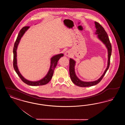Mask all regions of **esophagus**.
Segmentation results:
<instances>
[{"instance_id": "esophagus-1", "label": "esophagus", "mask_w": 125, "mask_h": 125, "mask_svg": "<svg viewBox=\"0 0 125 125\" xmlns=\"http://www.w3.org/2000/svg\"><path fill=\"white\" fill-rule=\"evenodd\" d=\"M65 55L66 56H67V57H70L72 55L71 52L70 51H69V50L65 52Z\"/></svg>"}]
</instances>
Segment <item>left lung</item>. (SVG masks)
Returning <instances> with one entry per match:
<instances>
[{
	"mask_svg": "<svg viewBox=\"0 0 125 125\" xmlns=\"http://www.w3.org/2000/svg\"><path fill=\"white\" fill-rule=\"evenodd\" d=\"M95 28L96 29L95 34H97L98 38L106 45V47H107L108 49V60L107 67L104 73H103V74L101 76V77L99 79L94 82H85L79 80L76 76L75 73V71H74V66L75 65V62L73 59H70L69 60V73H70V76L71 79L72 81L76 85L81 87H90V86L95 85L99 83H100V81L102 80L103 78L104 77V76L105 74L106 73L108 69H109L110 64V58H111V56L112 54V45L110 41L109 37L108 36L106 32L100 24L96 21H95Z\"/></svg>",
	"mask_w": 125,
	"mask_h": 125,
	"instance_id": "obj_1",
	"label": "left lung"
}]
</instances>
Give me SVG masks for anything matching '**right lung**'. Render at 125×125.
Masks as SVG:
<instances>
[{
  "instance_id": "right-lung-1",
  "label": "right lung",
  "mask_w": 125,
  "mask_h": 125,
  "mask_svg": "<svg viewBox=\"0 0 125 125\" xmlns=\"http://www.w3.org/2000/svg\"><path fill=\"white\" fill-rule=\"evenodd\" d=\"M30 28L29 26H26L23 27L21 30L20 31L19 34H18L17 37L16 38V40L15 41V42L14 44V47H13V68L15 70V72H16L17 74H18V76L20 77V78L21 79V80L24 83L30 85V86H41V85H43L47 84L51 80L53 76V74L54 71V69L57 65L58 62L59 60H60V58L61 57H63L64 56L63 54H60L58 55H56L53 57L51 59V66L50 70L48 73L45 76V77L43 78L40 81H37V82H31L28 81L25 79L20 73V72L18 70V67L17 65V52H16V50L18 46V44L20 42V41L21 38V37L23 35L25 32L27 30Z\"/></svg>"
}]
</instances>
